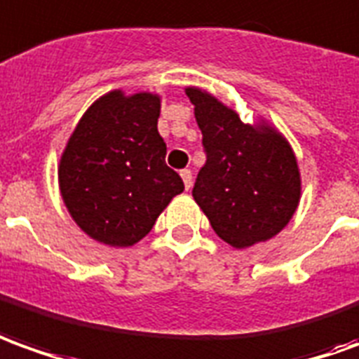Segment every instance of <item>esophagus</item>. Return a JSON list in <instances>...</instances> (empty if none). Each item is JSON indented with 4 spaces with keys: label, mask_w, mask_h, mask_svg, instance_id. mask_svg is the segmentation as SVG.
<instances>
[{
    "label": "esophagus",
    "mask_w": 359,
    "mask_h": 359,
    "mask_svg": "<svg viewBox=\"0 0 359 359\" xmlns=\"http://www.w3.org/2000/svg\"><path fill=\"white\" fill-rule=\"evenodd\" d=\"M180 175H182V180H184V184H185V189H191V185H193V174H191V170H182L180 172Z\"/></svg>",
    "instance_id": "34e87169"
}]
</instances>
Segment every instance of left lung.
Here are the masks:
<instances>
[{
  "mask_svg": "<svg viewBox=\"0 0 359 359\" xmlns=\"http://www.w3.org/2000/svg\"><path fill=\"white\" fill-rule=\"evenodd\" d=\"M195 106L207 162L193 199L232 248L271 240L294 216L302 180L288 141L269 126L251 127L215 96L185 88Z\"/></svg>",
  "mask_w": 359,
  "mask_h": 359,
  "instance_id": "8db88e82",
  "label": "left lung"
}]
</instances>
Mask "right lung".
I'll list each match as a JSON object with an SVG mask.
<instances>
[{
  "label": "right lung",
  "mask_w": 359,
  "mask_h": 359,
  "mask_svg": "<svg viewBox=\"0 0 359 359\" xmlns=\"http://www.w3.org/2000/svg\"><path fill=\"white\" fill-rule=\"evenodd\" d=\"M160 96L104 94L85 111L60 162V189L93 240L129 248L151 232L184 182L166 164Z\"/></svg>",
  "instance_id": "1"
}]
</instances>
